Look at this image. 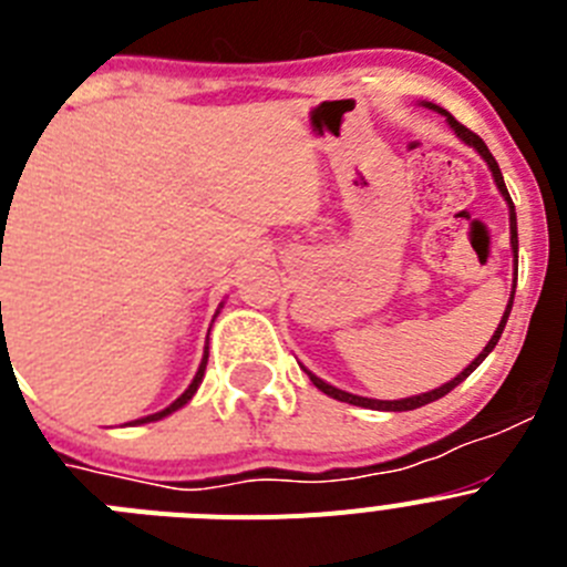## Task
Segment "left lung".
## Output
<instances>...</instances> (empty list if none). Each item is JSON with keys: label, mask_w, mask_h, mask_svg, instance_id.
Masks as SVG:
<instances>
[{"label": "left lung", "mask_w": 567, "mask_h": 567, "mask_svg": "<svg viewBox=\"0 0 567 567\" xmlns=\"http://www.w3.org/2000/svg\"><path fill=\"white\" fill-rule=\"evenodd\" d=\"M423 107H429V110H434V113H440V115H443L445 122H449V127H452V130H454V135H457V138H460V142H463V144H468V147H474V150H477V153H480V158H483V162L488 164L491 175H494V184H497L499 195H503V198H505V204H508V221H511V252H514V272H517V258H519V240H517V213H514V204H511V195H508V189H505L503 173H499V164L494 162V155H491V150L485 147V142H483V138H480L477 133H471L468 127H463V124H460L457 118H454V115L449 113V110L437 107V104H432V102H423ZM514 289H517V280H514V287H511V300H508V307H505V312H503V320H499L497 332L491 334V340H488V343H485V349H483V352H480L477 358L471 360V363L465 365V369H463V372L457 374V378H452V380H449V383L437 385V389H432V392L414 394V398H403V400H372V398H360V394H352V392H343V389H338V385L327 383V380H320L318 374H312V372H309V369H303V372L309 374V380H312V383L318 385L320 392H323V394H329V398H334V400H340V403H349V405H363V409H374V412H412V409H420V405H425V403H434V400L445 398V394L452 392V389H457V385L463 383V380L468 378V374L474 372V369H477V365L483 363V360L488 358L491 352H494V346H497L499 334H503L505 323H508L511 307H514Z\"/></svg>", "instance_id": "obj_1"}]
</instances>
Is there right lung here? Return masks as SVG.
Listing matches in <instances>:
<instances>
[{
    "instance_id": "1",
    "label": "right lung",
    "mask_w": 567,
    "mask_h": 567,
    "mask_svg": "<svg viewBox=\"0 0 567 567\" xmlns=\"http://www.w3.org/2000/svg\"><path fill=\"white\" fill-rule=\"evenodd\" d=\"M207 358H209V352L207 349H204V360H202V365H198V372H195V378H193V383L187 385V392L182 394V398H175L173 403L167 405V409H162V412H155V414H147V417H138V420H133V423L130 425H142V423H155V420H162V417H167V414H173V412H178V409H182V405H187L189 400H193V394L198 392V385H202V380H204V369H207Z\"/></svg>"
}]
</instances>
